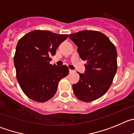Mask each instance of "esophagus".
Here are the masks:
<instances>
[{"instance_id":"obj_1","label":"esophagus","mask_w":134,"mask_h":134,"mask_svg":"<svg viewBox=\"0 0 134 134\" xmlns=\"http://www.w3.org/2000/svg\"><path fill=\"white\" fill-rule=\"evenodd\" d=\"M74 72V71L73 70H71V69H69V73H73Z\"/></svg>"}]
</instances>
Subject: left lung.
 <instances>
[{
	"label": "left lung",
	"mask_w": 134,
	"mask_h": 134,
	"mask_svg": "<svg viewBox=\"0 0 134 134\" xmlns=\"http://www.w3.org/2000/svg\"><path fill=\"white\" fill-rule=\"evenodd\" d=\"M69 38L78 47L81 59L87 61L85 73H79V81L73 85V92L82 102H93L103 96L113 82L118 68L116 48L99 31H81Z\"/></svg>",
	"instance_id": "1"
}]
</instances>
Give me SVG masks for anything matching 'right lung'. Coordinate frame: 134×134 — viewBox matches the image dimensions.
Segmentation results:
<instances>
[{
  "instance_id": "obj_1",
  "label": "right lung",
  "mask_w": 134,
  "mask_h": 134,
  "mask_svg": "<svg viewBox=\"0 0 134 134\" xmlns=\"http://www.w3.org/2000/svg\"><path fill=\"white\" fill-rule=\"evenodd\" d=\"M68 35L35 30L19 41L14 57L16 79L24 93L31 99L45 102L55 96L59 82L69 73L67 66L49 63L50 57Z\"/></svg>"
}]
</instances>
